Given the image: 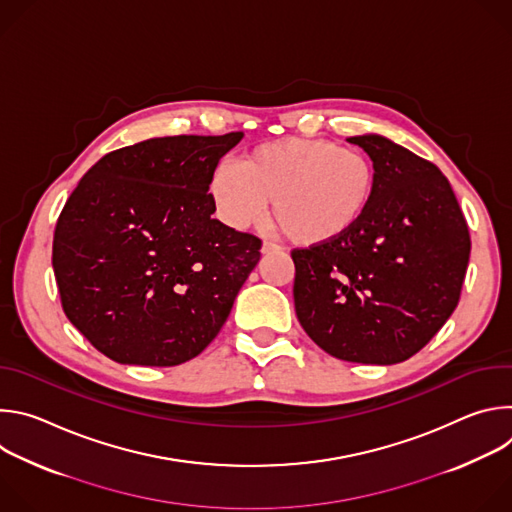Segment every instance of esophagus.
I'll list each match as a JSON object with an SVG mask.
<instances>
[{"label": "esophagus", "instance_id": "esophagus-1", "mask_svg": "<svg viewBox=\"0 0 512 512\" xmlns=\"http://www.w3.org/2000/svg\"><path fill=\"white\" fill-rule=\"evenodd\" d=\"M277 251H279V245H275V243H271V241H265V243H263V247H261V253H263V255L277 253Z\"/></svg>", "mask_w": 512, "mask_h": 512}]
</instances>
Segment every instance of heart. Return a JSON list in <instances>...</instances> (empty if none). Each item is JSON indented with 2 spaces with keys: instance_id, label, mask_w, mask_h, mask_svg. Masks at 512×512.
Here are the masks:
<instances>
[{
  "instance_id": "b5f03b06",
  "label": "heart",
  "mask_w": 512,
  "mask_h": 512,
  "mask_svg": "<svg viewBox=\"0 0 512 512\" xmlns=\"http://www.w3.org/2000/svg\"><path fill=\"white\" fill-rule=\"evenodd\" d=\"M381 188L371 154L330 139L283 137L255 145L241 166L210 168L206 192L233 229L259 223L273 200V218L296 245H330L352 235L369 216Z\"/></svg>"
}]
</instances>
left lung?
Returning a JSON list of instances; mask_svg holds the SVG:
<instances>
[{"mask_svg":"<svg viewBox=\"0 0 512 512\" xmlns=\"http://www.w3.org/2000/svg\"><path fill=\"white\" fill-rule=\"evenodd\" d=\"M348 141L375 158L379 196L346 239L291 251L296 314L328 354L395 364L419 352L456 310L470 233L435 164L379 135Z\"/></svg>","mask_w":512,"mask_h":512,"instance_id":"8db88e82","label":"left lung"}]
</instances>
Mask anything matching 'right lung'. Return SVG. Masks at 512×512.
Listing matches in <instances>:
<instances>
[{"mask_svg":"<svg viewBox=\"0 0 512 512\" xmlns=\"http://www.w3.org/2000/svg\"><path fill=\"white\" fill-rule=\"evenodd\" d=\"M243 139L174 135L103 156L68 196L52 267L66 318L121 364L176 367L221 332L261 239L210 214V168Z\"/></svg>","mask_w":512,"mask_h":512,"instance_id":"obj_1","label":"right lung"}]
</instances>
